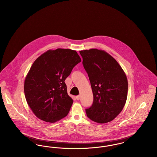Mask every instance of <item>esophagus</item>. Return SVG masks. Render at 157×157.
<instances>
[{
	"mask_svg": "<svg viewBox=\"0 0 157 157\" xmlns=\"http://www.w3.org/2000/svg\"><path fill=\"white\" fill-rule=\"evenodd\" d=\"M80 98H81V96H80V95H78V96L76 97V99L77 100H79Z\"/></svg>",
	"mask_w": 157,
	"mask_h": 157,
	"instance_id": "1",
	"label": "esophagus"
}]
</instances>
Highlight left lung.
Returning a JSON list of instances; mask_svg holds the SVG:
<instances>
[{"label":"left lung","mask_w":157,"mask_h":157,"mask_svg":"<svg viewBox=\"0 0 157 157\" xmlns=\"http://www.w3.org/2000/svg\"><path fill=\"white\" fill-rule=\"evenodd\" d=\"M79 53L94 96L92 106L85 110L86 115L99 124L111 122L119 115L126 103L127 76L117 61L104 51L90 49Z\"/></svg>","instance_id":"left-lung-1"}]
</instances>
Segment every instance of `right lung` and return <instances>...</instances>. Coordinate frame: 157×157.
I'll return each mask as SVG.
<instances>
[{"label": "right lung", "instance_id": "right-lung-1", "mask_svg": "<svg viewBox=\"0 0 157 157\" xmlns=\"http://www.w3.org/2000/svg\"><path fill=\"white\" fill-rule=\"evenodd\" d=\"M81 61L76 51L61 48L48 50L35 60L25 78L24 92L39 119L53 123L67 115L74 101L65 81Z\"/></svg>", "mask_w": 157, "mask_h": 157}]
</instances>
